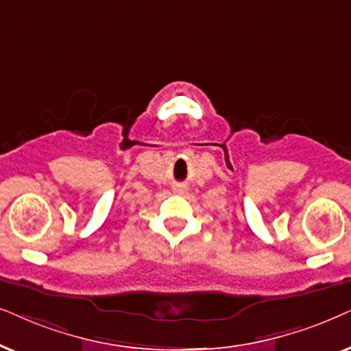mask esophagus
Returning a JSON list of instances; mask_svg holds the SVG:
<instances>
[{"label": "esophagus", "instance_id": "esophagus-1", "mask_svg": "<svg viewBox=\"0 0 351 351\" xmlns=\"http://www.w3.org/2000/svg\"><path fill=\"white\" fill-rule=\"evenodd\" d=\"M173 193H175V194H186V193H188V189H186L184 186H175V188H173Z\"/></svg>", "mask_w": 351, "mask_h": 351}]
</instances>
